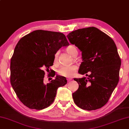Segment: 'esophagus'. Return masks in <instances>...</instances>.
I'll list each match as a JSON object with an SVG mask.
<instances>
[{
    "label": "esophagus",
    "mask_w": 129,
    "mask_h": 129,
    "mask_svg": "<svg viewBox=\"0 0 129 129\" xmlns=\"http://www.w3.org/2000/svg\"><path fill=\"white\" fill-rule=\"evenodd\" d=\"M71 80H72V78L68 79H67V81H68V82H70V81H71Z\"/></svg>",
    "instance_id": "esophagus-1"
}]
</instances>
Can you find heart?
I'll list each match as a JSON object with an SVG mask.
<instances>
[{
	"label": "heart",
	"mask_w": 129,
	"mask_h": 129,
	"mask_svg": "<svg viewBox=\"0 0 129 129\" xmlns=\"http://www.w3.org/2000/svg\"><path fill=\"white\" fill-rule=\"evenodd\" d=\"M66 50L69 54L71 55L72 57H76L78 53V50L76 47L74 45H70L66 48ZM58 54L59 52H57L55 53L54 56V61L56 63L58 60ZM77 67L76 65H71V66H62L60 67L59 69L58 70L57 72L60 76L67 77H71L73 75L75 74V73L77 71Z\"/></svg>",
	"instance_id": "1"
}]
</instances>
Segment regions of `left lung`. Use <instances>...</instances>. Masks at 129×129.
Segmentation results:
<instances>
[{"mask_svg": "<svg viewBox=\"0 0 129 129\" xmlns=\"http://www.w3.org/2000/svg\"><path fill=\"white\" fill-rule=\"evenodd\" d=\"M67 36L82 52L83 62L79 73L88 76L74 79L79 84L72 94L74 102L85 110L101 108L108 102L119 81L121 61L117 47L112 39L94 27L78 29Z\"/></svg>", "mask_w": 129, "mask_h": 129, "instance_id": "obj_1", "label": "left lung"}]
</instances>
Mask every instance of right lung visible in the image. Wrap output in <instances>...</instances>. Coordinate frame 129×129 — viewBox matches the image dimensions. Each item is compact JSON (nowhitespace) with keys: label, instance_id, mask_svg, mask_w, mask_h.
Masks as SVG:
<instances>
[{"label":"right lung","instance_id":"add662e5","mask_svg":"<svg viewBox=\"0 0 129 129\" xmlns=\"http://www.w3.org/2000/svg\"><path fill=\"white\" fill-rule=\"evenodd\" d=\"M69 45L63 34L42 30L34 31L19 40L11 58L10 80L24 105L41 110L53 103L58 88L67 81L65 77L57 75L45 84L44 69L53 66L55 53L60 48Z\"/></svg>","mask_w":129,"mask_h":129}]
</instances>
